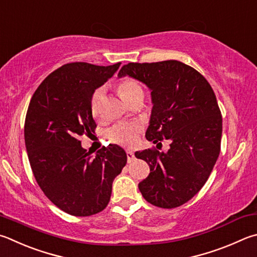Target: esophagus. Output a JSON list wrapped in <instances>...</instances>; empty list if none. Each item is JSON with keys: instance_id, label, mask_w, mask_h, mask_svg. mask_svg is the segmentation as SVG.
Returning <instances> with one entry per match:
<instances>
[{"instance_id": "34e87169", "label": "esophagus", "mask_w": 257, "mask_h": 257, "mask_svg": "<svg viewBox=\"0 0 257 257\" xmlns=\"http://www.w3.org/2000/svg\"><path fill=\"white\" fill-rule=\"evenodd\" d=\"M127 158L128 163H132L135 160V154L132 151H127Z\"/></svg>"}]
</instances>
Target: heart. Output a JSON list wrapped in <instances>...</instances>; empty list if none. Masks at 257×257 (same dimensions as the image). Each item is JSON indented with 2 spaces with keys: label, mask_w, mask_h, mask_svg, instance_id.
Listing matches in <instances>:
<instances>
[{
  "label": "heart",
  "mask_w": 257,
  "mask_h": 257,
  "mask_svg": "<svg viewBox=\"0 0 257 257\" xmlns=\"http://www.w3.org/2000/svg\"><path fill=\"white\" fill-rule=\"evenodd\" d=\"M118 91L120 96L128 103L135 96L138 95L139 93H143V88L137 81L132 80V78H125V80L119 83ZM102 97H103V87L96 88L91 96V112L95 118H97L101 112ZM142 130V124L138 122L118 123L109 129L108 138L112 143L121 145V146L134 147L136 146L139 141V135H141Z\"/></svg>",
  "instance_id": "obj_1"
}]
</instances>
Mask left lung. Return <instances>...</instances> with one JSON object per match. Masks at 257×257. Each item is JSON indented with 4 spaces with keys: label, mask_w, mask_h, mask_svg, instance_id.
Instances as JSON below:
<instances>
[{
    "label": "left lung",
    "mask_w": 257,
    "mask_h": 257,
    "mask_svg": "<svg viewBox=\"0 0 257 257\" xmlns=\"http://www.w3.org/2000/svg\"><path fill=\"white\" fill-rule=\"evenodd\" d=\"M127 75L152 91L147 141L171 142L166 153H135L151 169L139 191L156 207H180L201 190L220 153L222 118L216 95L201 74L179 60L129 63L118 74Z\"/></svg>",
    "instance_id": "obj_1"
}]
</instances>
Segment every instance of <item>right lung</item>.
Listing matches in <instances>:
<instances>
[{
  "label": "right lung",
  "mask_w": 257,
  "mask_h": 257,
  "mask_svg": "<svg viewBox=\"0 0 257 257\" xmlns=\"http://www.w3.org/2000/svg\"><path fill=\"white\" fill-rule=\"evenodd\" d=\"M120 64L63 65L38 86L27 111L25 142L32 173L46 197L72 216H92L108 206L113 180L127 163L118 145L92 156L80 141L96 128L90 106L93 92Z\"/></svg>",
  "instance_id": "right-lung-1"
}]
</instances>
